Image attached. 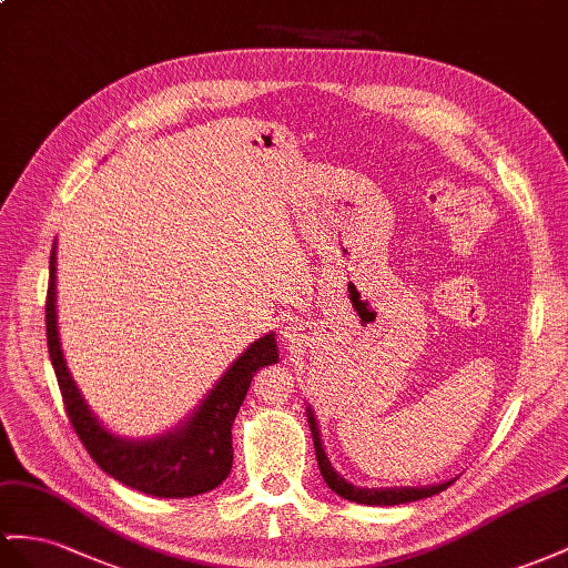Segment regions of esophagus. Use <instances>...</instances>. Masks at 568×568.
<instances>
[{
    "mask_svg": "<svg viewBox=\"0 0 568 568\" xmlns=\"http://www.w3.org/2000/svg\"><path fill=\"white\" fill-rule=\"evenodd\" d=\"M283 336H285V338H290V328H285V331H283Z\"/></svg>",
    "mask_w": 568,
    "mask_h": 568,
    "instance_id": "34e87169",
    "label": "esophagus"
}]
</instances>
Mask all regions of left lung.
<instances>
[{
	"instance_id": "obj_1",
	"label": "left lung",
	"mask_w": 568,
	"mask_h": 568,
	"mask_svg": "<svg viewBox=\"0 0 568 568\" xmlns=\"http://www.w3.org/2000/svg\"><path fill=\"white\" fill-rule=\"evenodd\" d=\"M307 419H310V429H312V439H314V450H316V463H318V470H322L324 483L328 485V489H333L338 494V497L347 499V501H355V504H367V506H396V504H408V501H417V499H427L432 494H439L444 491L454 479H448V483L442 485H429V487H388V489H362L355 487L351 483H345V477H341L336 470H333V465L326 456L324 444H322V436H318V427H316V419L312 408H307Z\"/></svg>"
}]
</instances>
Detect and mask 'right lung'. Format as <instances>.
Instances as JSON below:
<instances>
[{
	"instance_id": "add662e5",
	"label": "right lung",
	"mask_w": 568,
	"mask_h": 568,
	"mask_svg": "<svg viewBox=\"0 0 568 568\" xmlns=\"http://www.w3.org/2000/svg\"><path fill=\"white\" fill-rule=\"evenodd\" d=\"M57 246L50 254V283L45 302L48 351L62 390L71 427L91 458L122 485L160 499H186L211 491L223 483L232 468V423L250 390L256 369L278 362L275 333L254 341L232 362L211 394L172 432L145 442L114 436L85 405L81 390L67 369L60 331H57Z\"/></svg>"
}]
</instances>
